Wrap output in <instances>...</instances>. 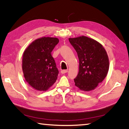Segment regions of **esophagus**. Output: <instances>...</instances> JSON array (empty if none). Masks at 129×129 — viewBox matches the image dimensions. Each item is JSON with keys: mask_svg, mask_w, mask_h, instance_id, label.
<instances>
[{"mask_svg": "<svg viewBox=\"0 0 129 129\" xmlns=\"http://www.w3.org/2000/svg\"><path fill=\"white\" fill-rule=\"evenodd\" d=\"M67 72H68V70H62V71H61V73L62 74H65V73H67Z\"/></svg>", "mask_w": 129, "mask_h": 129, "instance_id": "esophagus-1", "label": "esophagus"}]
</instances>
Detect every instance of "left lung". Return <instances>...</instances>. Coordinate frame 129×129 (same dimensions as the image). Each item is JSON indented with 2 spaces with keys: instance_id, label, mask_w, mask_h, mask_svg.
<instances>
[{
  "instance_id": "left-lung-1",
  "label": "left lung",
  "mask_w": 129,
  "mask_h": 129,
  "mask_svg": "<svg viewBox=\"0 0 129 129\" xmlns=\"http://www.w3.org/2000/svg\"><path fill=\"white\" fill-rule=\"evenodd\" d=\"M79 59L75 85L84 91L95 89L107 76L109 61L106 50L97 41L85 36L69 38Z\"/></svg>"
}]
</instances>
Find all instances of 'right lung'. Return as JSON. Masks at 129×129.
<instances>
[{
  "mask_svg": "<svg viewBox=\"0 0 129 129\" xmlns=\"http://www.w3.org/2000/svg\"><path fill=\"white\" fill-rule=\"evenodd\" d=\"M59 42L56 38L42 37L24 51L22 68L26 81L39 91H46L55 82L58 71L51 53Z\"/></svg>",
  "mask_w": 129,
  "mask_h": 129,
  "instance_id": "add662e5",
  "label": "right lung"
}]
</instances>
